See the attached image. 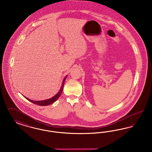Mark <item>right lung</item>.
I'll return each mask as SVG.
<instances>
[{
	"label": "right lung",
	"instance_id": "add662e5",
	"mask_svg": "<svg viewBox=\"0 0 152 152\" xmlns=\"http://www.w3.org/2000/svg\"><path fill=\"white\" fill-rule=\"evenodd\" d=\"M67 76H66L65 77V78L63 80V83H62V85H61V87L60 88V89L59 90L58 92L56 94H55L53 97H52L51 99H48V100H43V101H33L32 100H30L29 99L24 97L26 99H27L28 101L36 104V105H40V106H46V105H50L51 104L53 103L54 102L56 101L58 99V97L61 96V94H62V92H63V87H64V82H65V79L66 78Z\"/></svg>",
	"mask_w": 152,
	"mask_h": 152
}]
</instances>
